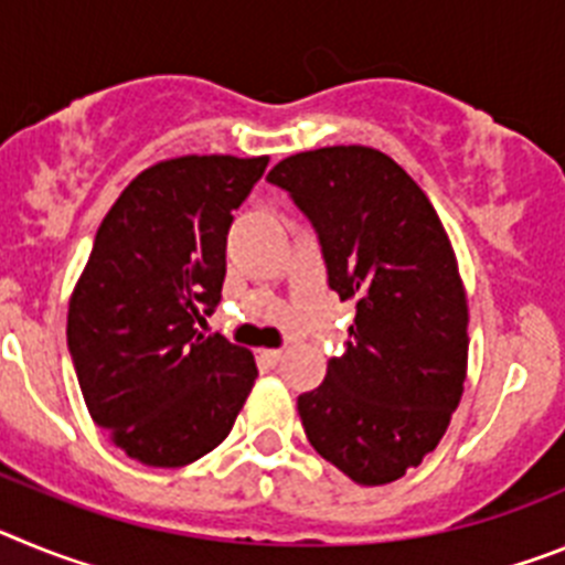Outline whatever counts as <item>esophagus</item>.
I'll list each match as a JSON object with an SVG mask.
<instances>
[{
	"label": "esophagus",
	"instance_id": "obj_1",
	"mask_svg": "<svg viewBox=\"0 0 565 565\" xmlns=\"http://www.w3.org/2000/svg\"><path fill=\"white\" fill-rule=\"evenodd\" d=\"M259 359H263L268 367H274V364H279V359H282V351H279V348H274V351H259Z\"/></svg>",
	"mask_w": 565,
	"mask_h": 565
}]
</instances>
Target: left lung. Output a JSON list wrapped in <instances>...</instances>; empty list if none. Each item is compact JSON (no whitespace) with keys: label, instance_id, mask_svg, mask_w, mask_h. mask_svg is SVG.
Wrapping results in <instances>:
<instances>
[{"label":"left lung","instance_id":"left-lung-1","mask_svg":"<svg viewBox=\"0 0 565 565\" xmlns=\"http://www.w3.org/2000/svg\"><path fill=\"white\" fill-rule=\"evenodd\" d=\"M313 226L328 286L356 302L326 382L297 398L319 456L356 483H391L441 441L467 376V297L427 194L371 147H326L266 178Z\"/></svg>","mask_w":565,"mask_h":565}]
</instances>
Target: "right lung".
Segmentation results:
<instances>
[{"instance_id": "right-lung-1", "label": "right lung", "mask_w": 565, "mask_h": 565, "mask_svg": "<svg viewBox=\"0 0 565 565\" xmlns=\"http://www.w3.org/2000/svg\"><path fill=\"white\" fill-rule=\"evenodd\" d=\"M266 167L232 154L163 161L98 226L67 348L93 422L147 467L212 452L252 393V353L198 322L221 302L228 228Z\"/></svg>"}]
</instances>
